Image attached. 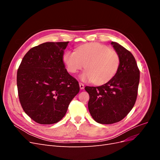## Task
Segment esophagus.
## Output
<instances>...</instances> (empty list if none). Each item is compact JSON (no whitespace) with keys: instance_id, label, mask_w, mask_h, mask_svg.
I'll list each match as a JSON object with an SVG mask.
<instances>
[{"instance_id":"34e87169","label":"esophagus","mask_w":160,"mask_h":160,"mask_svg":"<svg viewBox=\"0 0 160 160\" xmlns=\"http://www.w3.org/2000/svg\"><path fill=\"white\" fill-rule=\"evenodd\" d=\"M79 87H80V89H83L85 86H84V84L82 83H79Z\"/></svg>"}]
</instances>
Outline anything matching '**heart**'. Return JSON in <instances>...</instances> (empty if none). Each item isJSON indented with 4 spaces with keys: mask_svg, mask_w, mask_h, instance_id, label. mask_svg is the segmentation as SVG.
<instances>
[{
    "mask_svg": "<svg viewBox=\"0 0 160 160\" xmlns=\"http://www.w3.org/2000/svg\"><path fill=\"white\" fill-rule=\"evenodd\" d=\"M67 69L75 74L85 67L86 70L80 75L85 82L97 85L108 83L117 73L120 57L115 50L98 42L79 47L76 51H67L62 57Z\"/></svg>",
    "mask_w": 160,
    "mask_h": 160,
    "instance_id": "obj_1",
    "label": "heart"
}]
</instances>
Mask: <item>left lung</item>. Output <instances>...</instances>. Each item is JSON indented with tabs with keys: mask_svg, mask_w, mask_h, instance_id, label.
<instances>
[{
	"mask_svg": "<svg viewBox=\"0 0 160 160\" xmlns=\"http://www.w3.org/2000/svg\"><path fill=\"white\" fill-rule=\"evenodd\" d=\"M111 44L120 57L117 73L103 85L85 88L89 95V113L101 124L117 123L127 116L136 101L139 82V70L133 55L118 42Z\"/></svg>",
	"mask_w": 160,
	"mask_h": 160,
	"instance_id": "1",
	"label": "left lung"
}]
</instances>
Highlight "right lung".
I'll use <instances>...</instances> for the list:
<instances>
[{"label":"right lung","mask_w":160,"mask_h":160,"mask_svg":"<svg viewBox=\"0 0 160 160\" xmlns=\"http://www.w3.org/2000/svg\"><path fill=\"white\" fill-rule=\"evenodd\" d=\"M67 42H47L28 51L18 67L17 83L24 111L35 122L53 124L64 117L79 92L78 81L62 61Z\"/></svg>","instance_id":"right-lung-1"}]
</instances>
